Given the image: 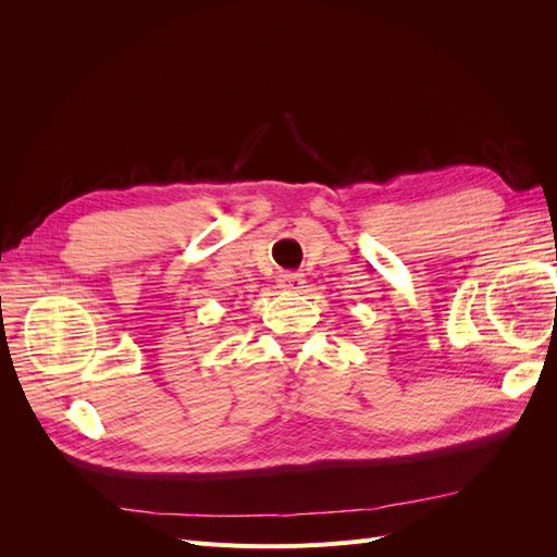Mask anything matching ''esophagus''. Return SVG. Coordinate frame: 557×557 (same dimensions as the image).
Listing matches in <instances>:
<instances>
[{"label":"esophagus","instance_id":"obj_1","mask_svg":"<svg viewBox=\"0 0 557 557\" xmlns=\"http://www.w3.org/2000/svg\"><path fill=\"white\" fill-rule=\"evenodd\" d=\"M305 283H307V278H305V276L297 274V272H288V274H281V278H278V288L288 290V293H299L301 288H305Z\"/></svg>","mask_w":557,"mask_h":557}]
</instances>
